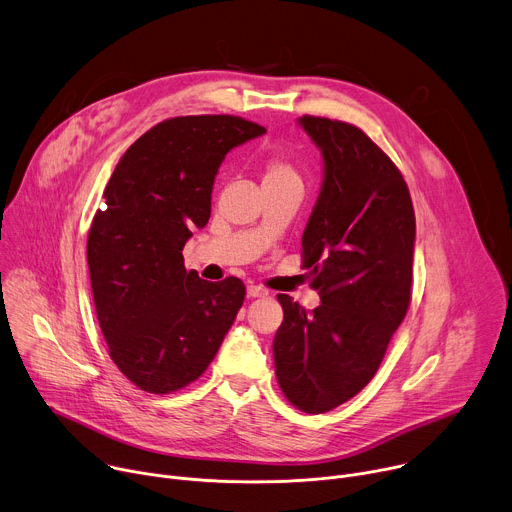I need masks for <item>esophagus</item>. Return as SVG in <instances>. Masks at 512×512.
<instances>
[{
	"label": "esophagus",
	"mask_w": 512,
	"mask_h": 512,
	"mask_svg": "<svg viewBox=\"0 0 512 512\" xmlns=\"http://www.w3.org/2000/svg\"><path fill=\"white\" fill-rule=\"evenodd\" d=\"M247 296H249V298H267L269 291H267L263 285L251 283V285L247 287Z\"/></svg>",
	"instance_id": "1"
}]
</instances>
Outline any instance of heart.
<instances>
[{"label": "heart", "mask_w": 512, "mask_h": 512, "mask_svg": "<svg viewBox=\"0 0 512 512\" xmlns=\"http://www.w3.org/2000/svg\"><path fill=\"white\" fill-rule=\"evenodd\" d=\"M261 176H263V186L281 184V182H289V180H300L294 166L281 158H267L261 164Z\"/></svg>", "instance_id": "b5f03b06"}]
</instances>
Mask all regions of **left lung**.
I'll return each mask as SVG.
<instances>
[{"label": "left lung", "instance_id": "left-lung-1", "mask_svg": "<svg viewBox=\"0 0 512 512\" xmlns=\"http://www.w3.org/2000/svg\"><path fill=\"white\" fill-rule=\"evenodd\" d=\"M324 158V182L302 237V261L322 304L285 294L273 338L277 383L291 405L326 413L369 385L411 302L415 212L409 188L356 125L304 115Z\"/></svg>", "mask_w": 512, "mask_h": 512}]
</instances>
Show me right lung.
<instances>
[{
    "mask_svg": "<svg viewBox=\"0 0 512 512\" xmlns=\"http://www.w3.org/2000/svg\"><path fill=\"white\" fill-rule=\"evenodd\" d=\"M265 127L235 115L172 117L121 156L87 241L93 300L109 356L141 391L196 381L245 300L237 277L204 281L182 249L210 218L218 166Z\"/></svg>",
    "mask_w": 512,
    "mask_h": 512,
    "instance_id": "obj_1",
    "label": "right lung"
}]
</instances>
